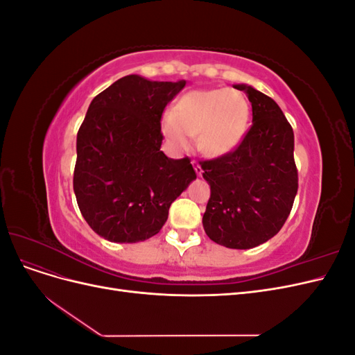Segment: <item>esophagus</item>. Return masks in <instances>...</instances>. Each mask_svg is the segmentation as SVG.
<instances>
[{
  "label": "esophagus",
  "instance_id": "obj_1",
  "mask_svg": "<svg viewBox=\"0 0 355 355\" xmlns=\"http://www.w3.org/2000/svg\"><path fill=\"white\" fill-rule=\"evenodd\" d=\"M194 170H196V173H197V176H201V173H202V168H201V166L197 163V161H194Z\"/></svg>",
  "mask_w": 355,
  "mask_h": 355
}]
</instances>
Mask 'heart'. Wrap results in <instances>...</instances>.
I'll use <instances>...</instances> for the list:
<instances>
[{
  "instance_id": "1",
  "label": "heart",
  "mask_w": 355,
  "mask_h": 355,
  "mask_svg": "<svg viewBox=\"0 0 355 355\" xmlns=\"http://www.w3.org/2000/svg\"><path fill=\"white\" fill-rule=\"evenodd\" d=\"M249 118V102L237 90H192L163 118L161 130L175 151H187L191 137L197 136L201 151L218 157L240 145Z\"/></svg>"
}]
</instances>
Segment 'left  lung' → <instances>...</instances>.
<instances>
[{"mask_svg": "<svg viewBox=\"0 0 355 355\" xmlns=\"http://www.w3.org/2000/svg\"><path fill=\"white\" fill-rule=\"evenodd\" d=\"M252 103L253 123L241 144L201 161L210 198L202 216L209 239L230 249H252L283 228L297 192L293 128L270 96L235 84Z\"/></svg>", "mask_w": 355, "mask_h": 355, "instance_id": "left-lung-1", "label": "left lung"}]
</instances>
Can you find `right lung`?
<instances>
[{"label":"right lung","instance_id":"right-lung-1","mask_svg":"<svg viewBox=\"0 0 355 355\" xmlns=\"http://www.w3.org/2000/svg\"><path fill=\"white\" fill-rule=\"evenodd\" d=\"M185 84L127 75L92 101L77 135L73 192L83 218L105 240L151 239L197 178L188 157L159 151L161 115Z\"/></svg>","mask_w":355,"mask_h":355}]
</instances>
